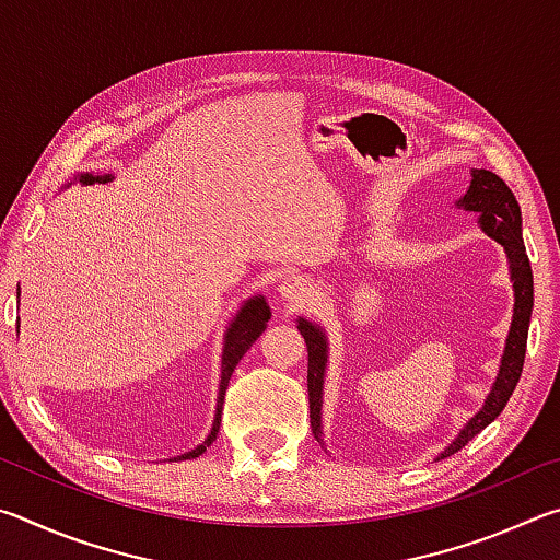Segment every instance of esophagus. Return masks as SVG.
<instances>
[{"mask_svg":"<svg viewBox=\"0 0 560 560\" xmlns=\"http://www.w3.org/2000/svg\"><path fill=\"white\" fill-rule=\"evenodd\" d=\"M281 299L289 303V306L293 308V306H301L303 301H308V296H311V287L306 281H303L301 277H291V279H287L281 283Z\"/></svg>","mask_w":560,"mask_h":560,"instance_id":"34e87169","label":"esophagus"}]
</instances>
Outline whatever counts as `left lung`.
I'll return each mask as SVG.
<instances>
[{"mask_svg":"<svg viewBox=\"0 0 560 560\" xmlns=\"http://www.w3.org/2000/svg\"><path fill=\"white\" fill-rule=\"evenodd\" d=\"M459 207L471 212H479V222L485 226L489 236L504 246L511 261V279H514V320H511V330L506 338V350L501 358V368L497 375V383L491 387L487 402L481 410L471 417L457 440H454L447 450L440 454V459L450 457V454L459 452L464 444L494 422L504 410L511 393L524 371L526 358V340H528V324H530V308H534V273H530L528 254L524 240H521V210L514 192L499 175L489 173V170H471V185L467 195L459 200ZM299 330L308 348V405H311V430L314 438L320 440V397H324V371H326V336L324 330L311 326L308 320L299 318Z\"/></svg>","mask_w":560,"mask_h":560,"instance_id":"1","label":"left lung"}]
</instances>
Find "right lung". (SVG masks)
<instances>
[{"mask_svg": "<svg viewBox=\"0 0 560 560\" xmlns=\"http://www.w3.org/2000/svg\"><path fill=\"white\" fill-rule=\"evenodd\" d=\"M110 175H81V183L93 185V183H108ZM271 318V311L267 306V301L261 296L252 299L244 303V308L240 311V316L234 318V324L226 330V338H224V353H222V383H220V397H217V415H214V424H212V432L210 438H207L200 447H195L192 452L183 454L179 459H195L200 457L202 452H207V447L217 440V432H220V422H222V405H224V393H226V385H230V377L234 373L236 363H240L242 355L246 350L252 348L254 340H257L264 330H267V324Z\"/></svg>", "mask_w": 560, "mask_h": 560, "instance_id": "right-lung-1", "label": "right lung"}]
</instances>
